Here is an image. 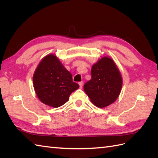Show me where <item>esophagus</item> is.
Wrapping results in <instances>:
<instances>
[{"instance_id": "esophagus-1", "label": "esophagus", "mask_w": 158, "mask_h": 158, "mask_svg": "<svg viewBox=\"0 0 158 158\" xmlns=\"http://www.w3.org/2000/svg\"><path fill=\"white\" fill-rule=\"evenodd\" d=\"M78 84H79V85H80V88H82L83 82H78Z\"/></svg>"}]
</instances>
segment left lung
I'll return each instance as SVG.
<instances>
[{"mask_svg": "<svg viewBox=\"0 0 158 158\" xmlns=\"http://www.w3.org/2000/svg\"><path fill=\"white\" fill-rule=\"evenodd\" d=\"M92 78L84 85V89L95 106L103 108L116 101L121 93L123 79L114 60L103 56L91 70Z\"/></svg>", "mask_w": 158, "mask_h": 158, "instance_id": "obj_1", "label": "left lung"}]
</instances>
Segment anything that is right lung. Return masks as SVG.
Listing matches in <instances>:
<instances>
[{
    "label": "right lung",
    "instance_id": "right-lung-1",
    "mask_svg": "<svg viewBox=\"0 0 158 158\" xmlns=\"http://www.w3.org/2000/svg\"><path fill=\"white\" fill-rule=\"evenodd\" d=\"M33 83L40 101L55 108L67 102L70 94L79 88L73 81L72 74L53 54L41 60L33 74Z\"/></svg>",
    "mask_w": 158,
    "mask_h": 158
}]
</instances>
